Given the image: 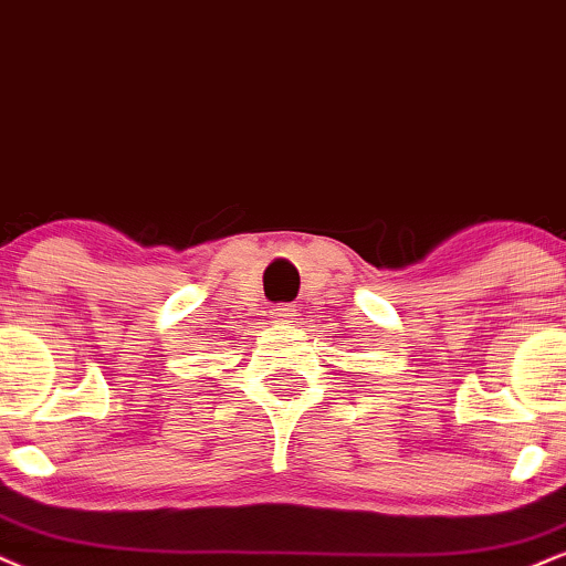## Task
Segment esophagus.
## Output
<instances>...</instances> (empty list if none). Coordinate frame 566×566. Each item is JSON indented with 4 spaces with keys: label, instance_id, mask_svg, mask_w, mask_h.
I'll list each match as a JSON object with an SVG mask.
<instances>
[{
    "label": "esophagus",
    "instance_id": "34e87169",
    "mask_svg": "<svg viewBox=\"0 0 566 566\" xmlns=\"http://www.w3.org/2000/svg\"><path fill=\"white\" fill-rule=\"evenodd\" d=\"M290 316H295V305H276L271 307V318L274 321H287Z\"/></svg>",
    "mask_w": 566,
    "mask_h": 566
}]
</instances>
